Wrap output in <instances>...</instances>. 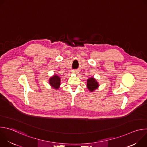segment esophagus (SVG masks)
Segmentation results:
<instances>
[{"label":"esophagus","instance_id":"1","mask_svg":"<svg viewBox=\"0 0 147 147\" xmlns=\"http://www.w3.org/2000/svg\"><path fill=\"white\" fill-rule=\"evenodd\" d=\"M78 71L77 70H74V71H73V73H76V74H77V73H78Z\"/></svg>","mask_w":147,"mask_h":147}]
</instances>
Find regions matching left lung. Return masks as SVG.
I'll list each match as a JSON object with an SVG mask.
<instances>
[{"label":"left lung","instance_id":"8db88e82","mask_svg":"<svg viewBox=\"0 0 147 147\" xmlns=\"http://www.w3.org/2000/svg\"><path fill=\"white\" fill-rule=\"evenodd\" d=\"M87 87L90 91H93L98 87V83L93 77H91L87 80Z\"/></svg>","mask_w":147,"mask_h":147}]
</instances>
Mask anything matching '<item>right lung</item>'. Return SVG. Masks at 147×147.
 <instances>
[{
    "mask_svg": "<svg viewBox=\"0 0 147 147\" xmlns=\"http://www.w3.org/2000/svg\"><path fill=\"white\" fill-rule=\"evenodd\" d=\"M49 84L55 89H57L60 84V78L57 76H53L49 79Z\"/></svg>",
    "mask_w": 147,
    "mask_h": 147,
    "instance_id": "right-lung-1",
    "label": "right lung"
}]
</instances>
